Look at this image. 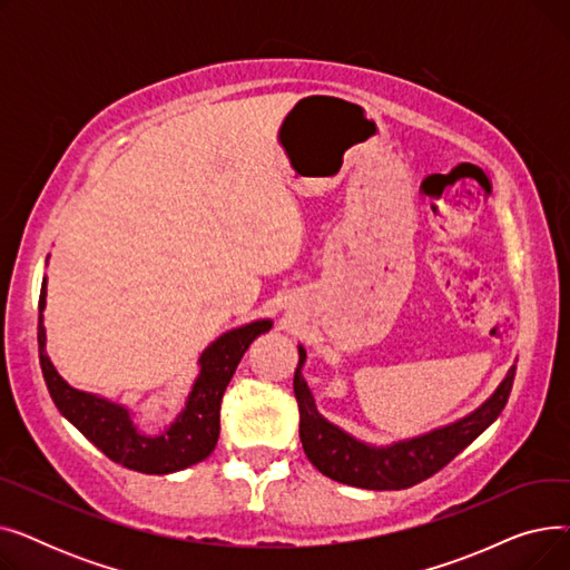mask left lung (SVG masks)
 <instances>
[{
    "label": "left lung",
    "instance_id": "obj_1",
    "mask_svg": "<svg viewBox=\"0 0 570 570\" xmlns=\"http://www.w3.org/2000/svg\"><path fill=\"white\" fill-rule=\"evenodd\" d=\"M297 351H301V361H297L293 391L297 409H301V441L305 455L323 475L365 490H406L441 471L497 421L515 381V367H511L497 393L464 421L391 448H370L327 423L316 411L314 397L301 374L307 353L303 346Z\"/></svg>",
    "mask_w": 570,
    "mask_h": 570
}]
</instances>
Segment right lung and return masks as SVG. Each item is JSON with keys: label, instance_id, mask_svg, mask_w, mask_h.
Returning <instances> with one entry per match:
<instances>
[{"label": "right lung", "instance_id": "obj_1", "mask_svg": "<svg viewBox=\"0 0 570 570\" xmlns=\"http://www.w3.org/2000/svg\"><path fill=\"white\" fill-rule=\"evenodd\" d=\"M46 307V279L39 295V363L48 393L67 421H71L99 451L127 469L140 473H173L205 460L219 439V409L249 344L273 327V321H256L222 335L200 355V374L191 387L187 409L166 434L149 439L136 432L127 409L87 395L59 376L46 355V331L41 312Z\"/></svg>", "mask_w": 570, "mask_h": 570}]
</instances>
